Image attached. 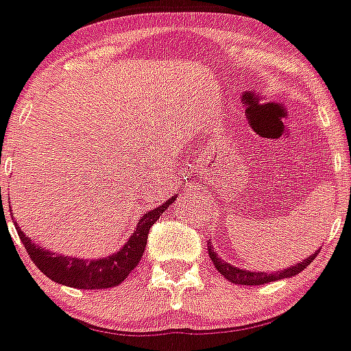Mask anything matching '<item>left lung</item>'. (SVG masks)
I'll return each mask as SVG.
<instances>
[{
  "instance_id": "left-lung-1",
  "label": "left lung",
  "mask_w": 351,
  "mask_h": 351,
  "mask_svg": "<svg viewBox=\"0 0 351 351\" xmlns=\"http://www.w3.org/2000/svg\"><path fill=\"white\" fill-rule=\"evenodd\" d=\"M317 252H319V250H317ZM208 255H210V258H212V262H213V265H215V269L219 270V272L222 274L223 278L228 279V281H231L232 285L260 286V285H267V282L278 281V279L293 278V276L300 274L303 269H306V267H308L310 263L313 262V258H315V256H317V253L310 255L308 258L302 260V262L296 263V265L288 267V269H285V270H278V272H250V270L238 269V267H232L231 263L223 262V260L220 258L219 255H217V252H215V250H213V246L210 245V241H208Z\"/></svg>"
}]
</instances>
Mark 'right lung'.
I'll return each instance as SVG.
<instances>
[{
	"label": "right lung",
	"mask_w": 351,
	"mask_h": 351,
	"mask_svg": "<svg viewBox=\"0 0 351 351\" xmlns=\"http://www.w3.org/2000/svg\"><path fill=\"white\" fill-rule=\"evenodd\" d=\"M173 199H176V196H172L163 205L156 206L152 212L145 213V217L138 222L136 231L132 232L129 241L122 246V250H119L115 255L106 256V258L86 260L55 255L48 250L36 246V243L23 234L20 228H16V232H19V238L22 239L23 246H25L36 267L51 281L79 289L113 288V286H119L123 279L128 278L139 263V260L143 258L146 241H148L149 228L158 220V217L165 212L167 206Z\"/></svg>",
	"instance_id": "obj_1"
}]
</instances>
